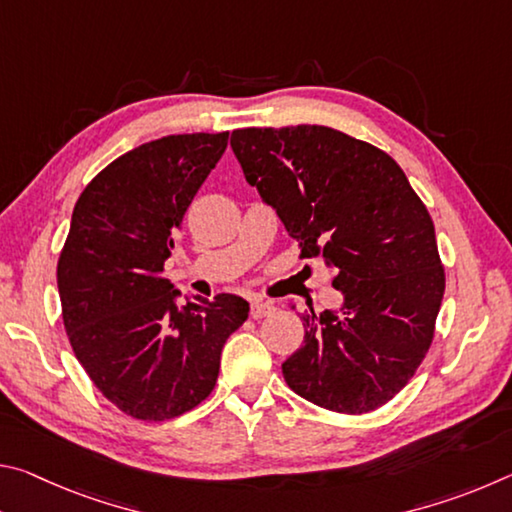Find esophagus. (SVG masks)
I'll return each mask as SVG.
<instances>
[{
    "label": "esophagus",
    "mask_w": 512,
    "mask_h": 512,
    "mask_svg": "<svg viewBox=\"0 0 512 512\" xmlns=\"http://www.w3.org/2000/svg\"><path fill=\"white\" fill-rule=\"evenodd\" d=\"M275 311L273 302H266V300H250V316L253 318H264V316H271Z\"/></svg>",
    "instance_id": "esophagus-1"
}]
</instances>
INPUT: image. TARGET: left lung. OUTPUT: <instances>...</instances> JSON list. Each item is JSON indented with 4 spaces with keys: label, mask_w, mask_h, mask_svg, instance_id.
<instances>
[{
    "label": "left lung",
    "mask_w": 512,
    "mask_h": 512,
    "mask_svg": "<svg viewBox=\"0 0 512 512\" xmlns=\"http://www.w3.org/2000/svg\"><path fill=\"white\" fill-rule=\"evenodd\" d=\"M230 146L302 257H323L343 293L341 309L300 316L305 341L282 363L289 388L329 411L379 409L418 370L443 302L427 207L391 155L334 128H241Z\"/></svg>",
    "instance_id": "left-lung-1"
}]
</instances>
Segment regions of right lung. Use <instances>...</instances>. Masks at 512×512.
<instances>
[{
  "instance_id": "obj_1",
  "label": "right lung",
  "mask_w": 512,
  "mask_h": 512,
  "mask_svg": "<svg viewBox=\"0 0 512 512\" xmlns=\"http://www.w3.org/2000/svg\"><path fill=\"white\" fill-rule=\"evenodd\" d=\"M228 133L169 135L110 162L74 205L58 259L63 323L94 386L128 415L160 422L212 393L221 350L248 318L232 293L185 296L162 277L189 203Z\"/></svg>"
}]
</instances>
